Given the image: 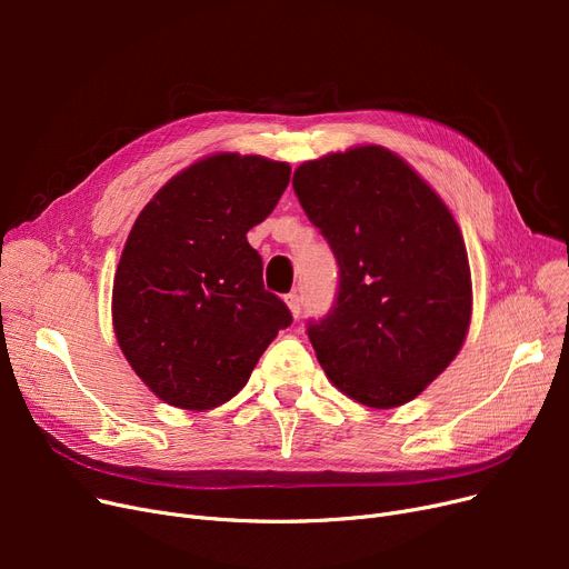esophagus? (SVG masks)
I'll return each instance as SVG.
<instances>
[{
  "label": "esophagus",
  "instance_id": "34e87169",
  "mask_svg": "<svg viewBox=\"0 0 569 569\" xmlns=\"http://www.w3.org/2000/svg\"><path fill=\"white\" fill-rule=\"evenodd\" d=\"M286 305H288V309L292 311V316L297 318L302 313V307H305V297H302V292L300 290H292V292H288L286 295Z\"/></svg>",
  "mask_w": 569,
  "mask_h": 569
}]
</instances>
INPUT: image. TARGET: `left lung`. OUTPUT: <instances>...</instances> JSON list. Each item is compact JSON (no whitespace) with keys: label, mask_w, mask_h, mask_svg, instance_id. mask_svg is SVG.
I'll list each match as a JSON object with an SVG mask.
<instances>
[{"label":"left lung","mask_w":569,"mask_h":569,"mask_svg":"<svg viewBox=\"0 0 569 569\" xmlns=\"http://www.w3.org/2000/svg\"><path fill=\"white\" fill-rule=\"evenodd\" d=\"M292 189L339 264L330 313L307 322L320 367L365 406L415 399L470 325V267L450 209L376 144L302 163Z\"/></svg>","instance_id":"obj_1"}]
</instances>
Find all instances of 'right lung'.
<instances>
[{"mask_svg": "<svg viewBox=\"0 0 569 569\" xmlns=\"http://www.w3.org/2000/svg\"><path fill=\"white\" fill-rule=\"evenodd\" d=\"M290 182V166L217 154L174 174L136 219L117 264L112 325L133 371L184 410L230 401L290 309L264 290L247 232Z\"/></svg>", "mask_w": 569, "mask_h": 569, "instance_id": "1", "label": "right lung"}]
</instances>
